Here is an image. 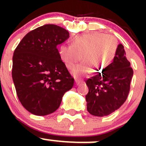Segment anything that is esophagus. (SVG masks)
Wrapping results in <instances>:
<instances>
[{
    "label": "esophagus",
    "instance_id": "obj_1",
    "mask_svg": "<svg viewBox=\"0 0 146 146\" xmlns=\"http://www.w3.org/2000/svg\"><path fill=\"white\" fill-rule=\"evenodd\" d=\"M82 81L80 80H75V83H76V85H79L80 83H82Z\"/></svg>",
    "mask_w": 146,
    "mask_h": 146
}]
</instances>
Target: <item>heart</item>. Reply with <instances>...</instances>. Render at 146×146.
<instances>
[{"label":"heart","instance_id":"obj_1","mask_svg":"<svg viewBox=\"0 0 146 146\" xmlns=\"http://www.w3.org/2000/svg\"><path fill=\"white\" fill-rule=\"evenodd\" d=\"M118 42L111 35L93 32L76 36L72 45L58 47V56L66 68L72 69L82 59L83 62L72 70L73 77L79 78L102 72L112 62L116 55Z\"/></svg>","mask_w":146,"mask_h":146}]
</instances>
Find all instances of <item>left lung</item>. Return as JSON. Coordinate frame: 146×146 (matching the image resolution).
<instances>
[{
    "label": "left lung",
    "mask_w": 146,
    "mask_h": 146,
    "mask_svg": "<svg viewBox=\"0 0 146 146\" xmlns=\"http://www.w3.org/2000/svg\"><path fill=\"white\" fill-rule=\"evenodd\" d=\"M133 75L123 46L119 44L113 62L102 73L86 81L89 89L85 96L88 112L101 117L120 108L127 99Z\"/></svg>",
    "instance_id": "8db88e82"
}]
</instances>
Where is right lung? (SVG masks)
Instances as JSON below:
<instances>
[{
	"mask_svg": "<svg viewBox=\"0 0 146 146\" xmlns=\"http://www.w3.org/2000/svg\"><path fill=\"white\" fill-rule=\"evenodd\" d=\"M69 32L56 25H45L23 37L13 57L12 77L23 107L36 116L54 112L74 79L58 56L57 45Z\"/></svg>",
	"mask_w": 146,
	"mask_h": 146,
	"instance_id": "1",
	"label": "right lung"
}]
</instances>
